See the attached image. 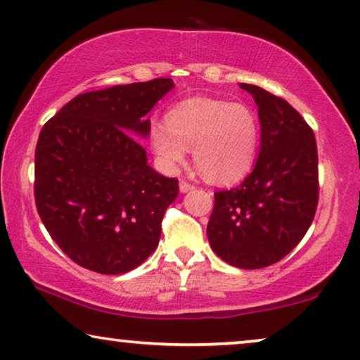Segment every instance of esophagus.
<instances>
[{
	"mask_svg": "<svg viewBox=\"0 0 360 360\" xmlns=\"http://www.w3.org/2000/svg\"><path fill=\"white\" fill-rule=\"evenodd\" d=\"M193 190H195V185L190 184V181L180 180V191L181 193H188V191H193Z\"/></svg>",
	"mask_w": 360,
	"mask_h": 360,
	"instance_id": "obj_1",
	"label": "esophagus"
}]
</instances>
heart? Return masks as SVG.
I'll use <instances>...</instances> for the list:
<instances>
[{
	"label": "heart",
	"mask_w": 360,
	"mask_h": 360,
	"mask_svg": "<svg viewBox=\"0 0 360 360\" xmlns=\"http://www.w3.org/2000/svg\"><path fill=\"white\" fill-rule=\"evenodd\" d=\"M153 151L165 167L186 161L195 149L196 167L212 184H231L250 172L259 145V124L245 104L214 98L185 99L169 110L167 125L149 131Z\"/></svg>",
	"instance_id": "b5f03b06"
}]
</instances>
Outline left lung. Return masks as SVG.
Masks as SVG:
<instances>
[{"label": "left lung", "instance_id": "1", "mask_svg": "<svg viewBox=\"0 0 360 360\" xmlns=\"http://www.w3.org/2000/svg\"><path fill=\"white\" fill-rule=\"evenodd\" d=\"M240 86L257 104L261 151L240 185L214 193L207 238L226 264L262 269L291 252L312 224L319 202L317 143L283 98L256 85Z\"/></svg>", "mask_w": 360, "mask_h": 360}]
</instances>
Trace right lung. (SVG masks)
Masks as SVG:
<instances>
[{"instance_id": "1", "label": "right lung", "mask_w": 360, "mask_h": 360, "mask_svg": "<svg viewBox=\"0 0 360 360\" xmlns=\"http://www.w3.org/2000/svg\"><path fill=\"white\" fill-rule=\"evenodd\" d=\"M172 79L117 85L75 96L43 125L35 149V204L43 225L75 264L119 275L159 245L179 180L148 165L135 136Z\"/></svg>"}]
</instances>
